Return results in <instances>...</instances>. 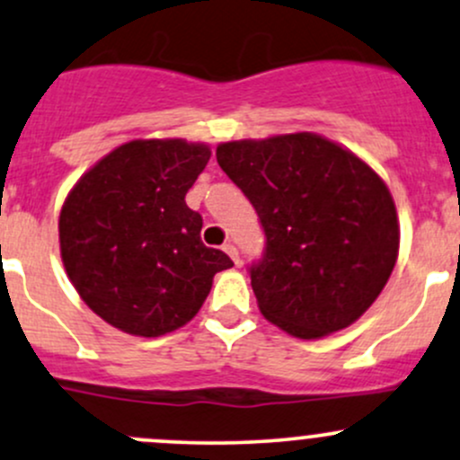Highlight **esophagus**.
Segmentation results:
<instances>
[{"mask_svg":"<svg viewBox=\"0 0 460 460\" xmlns=\"http://www.w3.org/2000/svg\"><path fill=\"white\" fill-rule=\"evenodd\" d=\"M222 251H225V253L229 255L231 260H234V264H240V253H238V249H235V244H231V242H226V244L222 246Z\"/></svg>","mask_w":460,"mask_h":460,"instance_id":"1","label":"esophagus"}]
</instances>
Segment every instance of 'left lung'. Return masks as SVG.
Wrapping results in <instances>:
<instances>
[{
    "mask_svg": "<svg viewBox=\"0 0 460 460\" xmlns=\"http://www.w3.org/2000/svg\"><path fill=\"white\" fill-rule=\"evenodd\" d=\"M216 159L264 226L266 255L251 269L264 319L301 341L360 319L400 253L395 200L382 176L307 130L222 141Z\"/></svg>",
    "mask_w": 460,
    "mask_h": 460,
    "instance_id": "1",
    "label": "left lung"
}]
</instances>
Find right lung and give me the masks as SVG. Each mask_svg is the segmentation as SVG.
Here are the masks:
<instances>
[{
	"label": "right lung",
	"instance_id": "1",
	"mask_svg": "<svg viewBox=\"0 0 460 460\" xmlns=\"http://www.w3.org/2000/svg\"><path fill=\"white\" fill-rule=\"evenodd\" d=\"M211 148L133 139L95 161L60 207V260L80 299L111 327L156 338L199 314L214 275L234 266L200 242L185 194Z\"/></svg>",
	"mask_w": 460,
	"mask_h": 460
}]
</instances>
